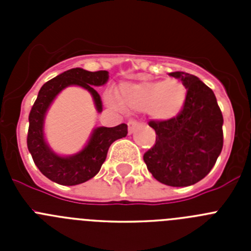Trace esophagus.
<instances>
[{
  "label": "esophagus",
  "instance_id": "esophagus-1",
  "mask_svg": "<svg viewBox=\"0 0 251 251\" xmlns=\"http://www.w3.org/2000/svg\"><path fill=\"white\" fill-rule=\"evenodd\" d=\"M139 127V123L136 121H129L128 122V132H129V134H132L134 130L137 129V128Z\"/></svg>",
  "mask_w": 251,
  "mask_h": 251
}]
</instances>
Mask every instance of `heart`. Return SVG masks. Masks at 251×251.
Returning a JSON list of instances; mask_svg holds the SVG:
<instances>
[{"mask_svg":"<svg viewBox=\"0 0 251 251\" xmlns=\"http://www.w3.org/2000/svg\"><path fill=\"white\" fill-rule=\"evenodd\" d=\"M187 90L177 79L143 80L121 85L117 100L124 110L145 113L153 121L170 122L185 108Z\"/></svg>","mask_w":251,"mask_h":251,"instance_id":"1","label":"heart"}]
</instances>
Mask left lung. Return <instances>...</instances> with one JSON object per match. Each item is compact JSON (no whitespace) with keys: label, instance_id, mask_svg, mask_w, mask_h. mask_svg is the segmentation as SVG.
<instances>
[{"label":"left lung","instance_id":"8db88e82","mask_svg":"<svg viewBox=\"0 0 251 251\" xmlns=\"http://www.w3.org/2000/svg\"><path fill=\"white\" fill-rule=\"evenodd\" d=\"M182 81L187 99L181 114L170 122H150L156 143L143 159L152 176L167 186L185 187L201 181L223 150L224 118L214 92L197 76L170 73Z\"/></svg>","mask_w":251,"mask_h":251}]
</instances>
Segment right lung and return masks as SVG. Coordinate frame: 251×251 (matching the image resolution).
<instances>
[{"label":"right lung","instance_id":"obj_1","mask_svg":"<svg viewBox=\"0 0 251 251\" xmlns=\"http://www.w3.org/2000/svg\"><path fill=\"white\" fill-rule=\"evenodd\" d=\"M108 79L109 73L105 70L88 72L81 68H74L61 73L41 86L28 115L27 148L40 172L51 181L64 186L86 182L100 171L113 142L127 136L128 127L124 123L113 128L97 127L93 129L85 147L72 156L57 154L45 139L44 126L46 113L60 93L68 86H80L90 93L95 109L101 113L103 104L94 86L104 85Z\"/></svg>","mask_w":251,"mask_h":251}]
</instances>
